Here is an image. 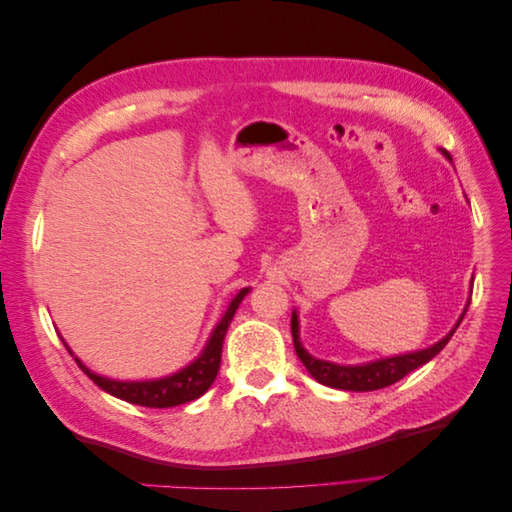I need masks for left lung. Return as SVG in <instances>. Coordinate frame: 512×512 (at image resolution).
Returning <instances> with one entry per match:
<instances>
[{"label": "left lung", "mask_w": 512, "mask_h": 512, "mask_svg": "<svg viewBox=\"0 0 512 512\" xmlns=\"http://www.w3.org/2000/svg\"><path fill=\"white\" fill-rule=\"evenodd\" d=\"M444 156H448L446 151H444ZM466 312H468V305H466V309H463V314L457 320L453 331L448 333L446 337H442L438 344H433L425 350L399 354V356H389V359H380V361L365 363V365H337V363L314 359V356L309 354L299 342L297 312H292L290 331H292V342H294V350H297V356H299L301 363L305 365L309 374H312L320 384L331 386V389H342V391H378V389L391 386L397 380L408 376L410 371L429 363L433 356H436L448 344V339L453 337V333L457 331V327L461 324L463 316H466Z\"/></svg>", "instance_id": "left-lung-1"}]
</instances>
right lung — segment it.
<instances>
[{
	"instance_id": "obj_1",
	"label": "right lung",
	"mask_w": 512,
	"mask_h": 512,
	"mask_svg": "<svg viewBox=\"0 0 512 512\" xmlns=\"http://www.w3.org/2000/svg\"><path fill=\"white\" fill-rule=\"evenodd\" d=\"M247 292H250V288H243L237 297L230 301L224 318L220 320L218 327L213 329L203 354H200L194 363L183 367L173 376H166L160 380H145V382H119V380L102 378V376L94 374V371L87 369L79 359H76V356H74V361L91 380L100 386L102 391L111 393L113 397H119L123 401H128V404L145 406V408H173V406L188 404V401H194L200 395H205L209 391V386L213 384L215 376H218L226 331L230 327L232 316H235L237 307ZM68 352H70V348H68Z\"/></svg>"
}]
</instances>
